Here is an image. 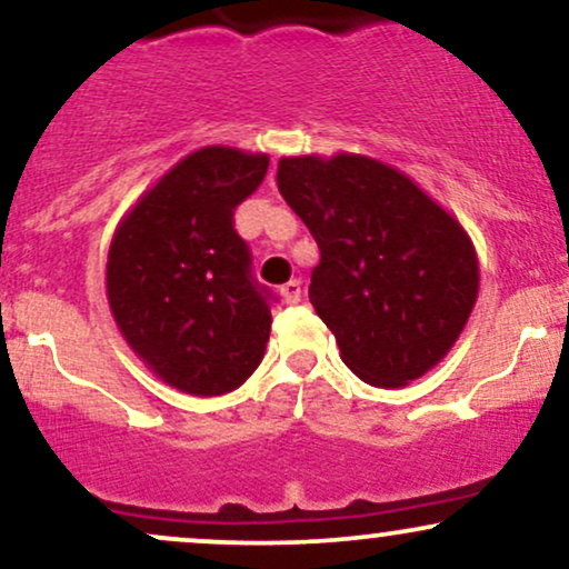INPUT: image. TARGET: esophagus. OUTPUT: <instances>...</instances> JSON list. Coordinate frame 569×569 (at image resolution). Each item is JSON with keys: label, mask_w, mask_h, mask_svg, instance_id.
Here are the masks:
<instances>
[{"label": "esophagus", "mask_w": 569, "mask_h": 569, "mask_svg": "<svg viewBox=\"0 0 569 569\" xmlns=\"http://www.w3.org/2000/svg\"><path fill=\"white\" fill-rule=\"evenodd\" d=\"M280 293H283L286 305H299L302 302V283H299V280H289V283L280 289Z\"/></svg>", "instance_id": "34e87169"}]
</instances>
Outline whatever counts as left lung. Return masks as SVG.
I'll use <instances>...</instances> for the list:
<instances>
[{
    "instance_id": "obj_1",
    "label": "left lung",
    "mask_w": 569,
    "mask_h": 569,
    "mask_svg": "<svg viewBox=\"0 0 569 569\" xmlns=\"http://www.w3.org/2000/svg\"><path fill=\"white\" fill-rule=\"evenodd\" d=\"M278 190L320 249L310 302L345 366L387 389L432 371L480 291L461 222L400 169L358 153L280 159Z\"/></svg>"
}]
</instances>
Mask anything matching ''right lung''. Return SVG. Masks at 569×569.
<instances>
[{"instance_id":"right-lung-1","label":"right lung","mask_w":569,"mask_h":569,"mask_svg":"<svg viewBox=\"0 0 569 569\" xmlns=\"http://www.w3.org/2000/svg\"><path fill=\"white\" fill-rule=\"evenodd\" d=\"M264 153L198 148L146 190L113 232L106 291L137 358L184 395L241 387L264 358L270 291L251 278L232 211L264 180Z\"/></svg>"}]
</instances>
